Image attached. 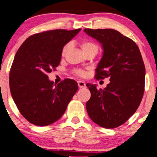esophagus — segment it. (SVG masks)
<instances>
[{"instance_id":"esophagus-1","label":"esophagus","mask_w":157,"mask_h":157,"mask_svg":"<svg viewBox=\"0 0 157 157\" xmlns=\"http://www.w3.org/2000/svg\"><path fill=\"white\" fill-rule=\"evenodd\" d=\"M77 83H78V86L80 88H85V87H86L85 82H83V81L79 80V81H77Z\"/></svg>"}]
</instances>
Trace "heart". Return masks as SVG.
<instances>
[{
  "label": "heart",
  "mask_w": 157,
  "mask_h": 157,
  "mask_svg": "<svg viewBox=\"0 0 157 157\" xmlns=\"http://www.w3.org/2000/svg\"><path fill=\"white\" fill-rule=\"evenodd\" d=\"M80 46H81V48H82V51L84 52H86L87 50H88L89 49H90V48H92V47H96V45L94 44L93 43L90 42V41H82V42L81 43ZM69 47H70V45L66 44L64 46L63 48H62V56L65 55L67 52V50L69 49ZM74 73L77 75H79V76H83V75H85V72L82 70H75Z\"/></svg>",
  "instance_id": "heart-1"
}]
</instances>
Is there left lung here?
Masks as SVG:
<instances>
[{
  "mask_svg": "<svg viewBox=\"0 0 157 157\" xmlns=\"http://www.w3.org/2000/svg\"><path fill=\"white\" fill-rule=\"evenodd\" d=\"M102 44L103 57L95 69L96 80L109 78L105 88L87 83L91 97L86 103L90 118L105 128L124 124L136 111L143 98L145 66L134 41L114 29H85Z\"/></svg>",
  "mask_w": 157,
  "mask_h": 157,
  "instance_id": "obj_1",
  "label": "left lung"
}]
</instances>
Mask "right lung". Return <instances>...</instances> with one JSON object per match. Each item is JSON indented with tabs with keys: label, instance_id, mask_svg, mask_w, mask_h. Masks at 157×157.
<instances>
[{
	"label": "right lung",
	"instance_id": "right-lung-1",
	"mask_svg": "<svg viewBox=\"0 0 157 157\" xmlns=\"http://www.w3.org/2000/svg\"><path fill=\"white\" fill-rule=\"evenodd\" d=\"M80 30L35 33L16 52L9 73L10 90L18 110L31 124L45 126L59 120L78 90L75 80L64 79L57 85L48 74L56 70L62 48Z\"/></svg>",
	"mask_w": 157,
	"mask_h": 157
}]
</instances>
